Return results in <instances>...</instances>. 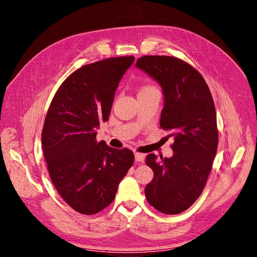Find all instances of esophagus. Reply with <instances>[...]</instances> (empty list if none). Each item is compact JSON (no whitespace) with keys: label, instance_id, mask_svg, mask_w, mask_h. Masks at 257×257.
<instances>
[{"label":"esophagus","instance_id":"obj_1","mask_svg":"<svg viewBox=\"0 0 257 257\" xmlns=\"http://www.w3.org/2000/svg\"><path fill=\"white\" fill-rule=\"evenodd\" d=\"M134 155H135V161L136 162H138V163H144L145 162V155L144 154L139 153V152H135Z\"/></svg>","mask_w":257,"mask_h":257}]
</instances>
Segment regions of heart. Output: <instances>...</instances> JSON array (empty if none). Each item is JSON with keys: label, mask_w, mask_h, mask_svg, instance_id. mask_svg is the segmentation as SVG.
Segmentation results:
<instances>
[{"label": "heart", "mask_w": 257, "mask_h": 257, "mask_svg": "<svg viewBox=\"0 0 257 257\" xmlns=\"http://www.w3.org/2000/svg\"><path fill=\"white\" fill-rule=\"evenodd\" d=\"M148 90H155V88H153L152 85H145V87H143V89L141 90V92H143V91H148Z\"/></svg>", "instance_id": "b5f03b06"}]
</instances>
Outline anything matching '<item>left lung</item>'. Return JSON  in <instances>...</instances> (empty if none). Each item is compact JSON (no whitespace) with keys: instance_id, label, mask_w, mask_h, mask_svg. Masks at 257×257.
I'll use <instances>...</instances> for the list:
<instances>
[{"instance_id":"left-lung-1","label":"left lung","mask_w":257,"mask_h":257,"mask_svg":"<svg viewBox=\"0 0 257 257\" xmlns=\"http://www.w3.org/2000/svg\"><path fill=\"white\" fill-rule=\"evenodd\" d=\"M136 67L162 87L160 125L174 138L172 158L147 155L154 177L146 186V197L162 213H181L200 196L216 154L219 133L211 92L195 68L175 57L145 56Z\"/></svg>"}]
</instances>
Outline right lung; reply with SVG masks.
<instances>
[{
  "label": "right lung",
  "instance_id": "right-lung-1",
  "mask_svg": "<svg viewBox=\"0 0 257 257\" xmlns=\"http://www.w3.org/2000/svg\"><path fill=\"white\" fill-rule=\"evenodd\" d=\"M132 56L87 64L69 75L54 94L42 132L52 183L75 211L95 214L109 206L134 163V153L97 143L96 128L109 118L116 88Z\"/></svg>",
  "mask_w": 257,
  "mask_h": 257
}]
</instances>
